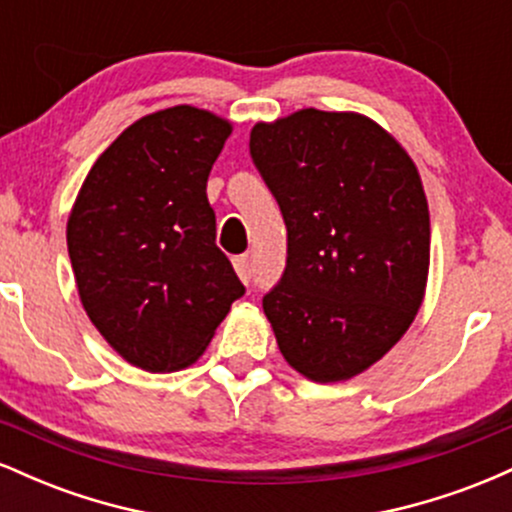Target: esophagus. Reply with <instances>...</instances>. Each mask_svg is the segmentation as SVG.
<instances>
[{
	"instance_id": "1",
	"label": "esophagus",
	"mask_w": 512,
	"mask_h": 512,
	"mask_svg": "<svg viewBox=\"0 0 512 512\" xmlns=\"http://www.w3.org/2000/svg\"><path fill=\"white\" fill-rule=\"evenodd\" d=\"M233 267H236V274L240 276V281H245V284H248L250 281V257L238 255L236 260H233Z\"/></svg>"
}]
</instances>
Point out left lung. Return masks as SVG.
<instances>
[{"instance_id": "left-lung-1", "label": "left lung", "mask_w": 512, "mask_h": 512, "mask_svg": "<svg viewBox=\"0 0 512 512\" xmlns=\"http://www.w3.org/2000/svg\"><path fill=\"white\" fill-rule=\"evenodd\" d=\"M250 154L289 231L284 276L262 301L281 356L313 383L356 378L424 303L431 219L419 168L370 117L315 108L257 122Z\"/></svg>"}]
</instances>
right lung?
Masks as SVG:
<instances>
[{
    "label": "right lung",
    "mask_w": 512,
    "mask_h": 512,
    "mask_svg": "<svg viewBox=\"0 0 512 512\" xmlns=\"http://www.w3.org/2000/svg\"><path fill=\"white\" fill-rule=\"evenodd\" d=\"M231 132L195 105L139 117L74 199L67 248L81 305L113 351L149 373L192 366L245 293L216 248L207 199Z\"/></svg>",
    "instance_id": "right-lung-1"
}]
</instances>
